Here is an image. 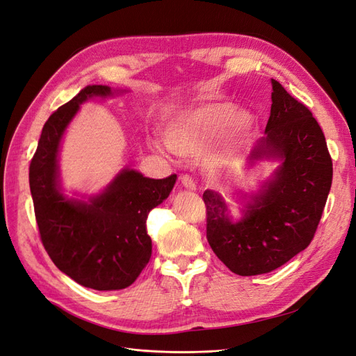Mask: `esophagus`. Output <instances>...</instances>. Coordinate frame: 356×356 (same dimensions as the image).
Listing matches in <instances>:
<instances>
[{"instance_id":"1","label":"esophagus","mask_w":356,"mask_h":356,"mask_svg":"<svg viewBox=\"0 0 356 356\" xmlns=\"http://www.w3.org/2000/svg\"><path fill=\"white\" fill-rule=\"evenodd\" d=\"M181 184H182V187H186L187 190H196L195 181H193V178L190 175H182L181 177Z\"/></svg>"}]
</instances>
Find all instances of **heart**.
Returning a JSON list of instances; mask_svg holds the SVG:
<instances>
[{
    "label": "heart",
    "mask_w": 356,
    "mask_h": 356,
    "mask_svg": "<svg viewBox=\"0 0 356 356\" xmlns=\"http://www.w3.org/2000/svg\"><path fill=\"white\" fill-rule=\"evenodd\" d=\"M255 124L257 115L248 108L236 110L230 102L202 104L172 117L163 129L165 143L153 139L152 147L160 154L170 149L178 156L195 159L207 153L224 134L222 143L204 160L207 168L218 174L241 154Z\"/></svg>",
    "instance_id": "1"
}]
</instances>
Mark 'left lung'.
<instances>
[{"label":"left lung","mask_w":356,"mask_h":356,"mask_svg":"<svg viewBox=\"0 0 356 356\" xmlns=\"http://www.w3.org/2000/svg\"><path fill=\"white\" fill-rule=\"evenodd\" d=\"M272 89L266 135L251 149L246 166L260 160H277L279 166L257 193L241 191L246 200L239 220H233L220 193H203L208 242L241 276L272 272L306 250L332 181V161L315 117L273 79Z\"/></svg>","instance_id":"1"}]
</instances>
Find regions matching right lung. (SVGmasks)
Returning <instances> with one entry per match:
<instances>
[{"label":"right lung","instance_id":"obj_1","mask_svg":"<svg viewBox=\"0 0 356 356\" xmlns=\"http://www.w3.org/2000/svg\"><path fill=\"white\" fill-rule=\"evenodd\" d=\"M118 92L110 86H86L49 117L29 165L31 196L49 257L75 282L98 291L123 289L136 281L152 257L148 212L168 199L177 181V175L153 179L124 168L96 195L74 193L71 197L63 193L59 172L63 134L83 102Z\"/></svg>","mask_w":356,"mask_h":356}]
</instances>
